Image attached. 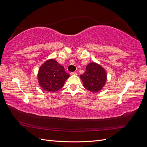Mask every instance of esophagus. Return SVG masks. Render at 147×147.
Segmentation results:
<instances>
[{"label":"esophagus","instance_id":"1","mask_svg":"<svg viewBox=\"0 0 147 147\" xmlns=\"http://www.w3.org/2000/svg\"><path fill=\"white\" fill-rule=\"evenodd\" d=\"M70 74V75H77V74L76 72H71Z\"/></svg>","mask_w":147,"mask_h":147}]
</instances>
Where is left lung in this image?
<instances>
[{
	"mask_svg": "<svg viewBox=\"0 0 147 147\" xmlns=\"http://www.w3.org/2000/svg\"><path fill=\"white\" fill-rule=\"evenodd\" d=\"M83 86L91 92H97L105 86L107 78L105 70L96 63H91L86 67V71L80 75Z\"/></svg>",
	"mask_w": 147,
	"mask_h": 147,
	"instance_id": "8db88e82",
	"label": "left lung"
}]
</instances>
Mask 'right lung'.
<instances>
[{
  "label": "right lung",
  "instance_id": "right-lung-1",
  "mask_svg": "<svg viewBox=\"0 0 147 147\" xmlns=\"http://www.w3.org/2000/svg\"><path fill=\"white\" fill-rule=\"evenodd\" d=\"M38 82L43 90L56 92L64 86L70 75L65 72L64 67L54 59L45 61L38 69Z\"/></svg>",
  "mask_w": 147,
  "mask_h": 147
}]
</instances>
